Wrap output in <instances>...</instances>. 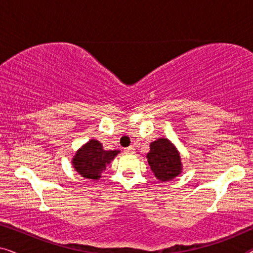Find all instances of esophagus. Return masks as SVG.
<instances>
[{
  "instance_id": "1",
  "label": "esophagus",
  "mask_w": 253,
  "mask_h": 253,
  "mask_svg": "<svg viewBox=\"0 0 253 253\" xmlns=\"http://www.w3.org/2000/svg\"><path fill=\"white\" fill-rule=\"evenodd\" d=\"M124 152H126V153H133L134 148H133V146H130V147L126 148V150H124Z\"/></svg>"
}]
</instances>
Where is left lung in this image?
<instances>
[{
	"instance_id": "8db88e82",
	"label": "left lung",
	"mask_w": 253,
	"mask_h": 253,
	"mask_svg": "<svg viewBox=\"0 0 253 253\" xmlns=\"http://www.w3.org/2000/svg\"><path fill=\"white\" fill-rule=\"evenodd\" d=\"M146 157L151 170L159 181H170L182 172L181 157L177 148L167 138L152 141Z\"/></svg>"
}]
</instances>
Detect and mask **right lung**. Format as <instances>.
<instances>
[{
    "instance_id": "right-lung-1",
    "label": "right lung",
    "mask_w": 253,
    "mask_h": 253,
    "mask_svg": "<svg viewBox=\"0 0 253 253\" xmlns=\"http://www.w3.org/2000/svg\"><path fill=\"white\" fill-rule=\"evenodd\" d=\"M120 151H106L98 140L91 139L76 152L71 164L79 175L88 179H99L101 177L106 166L114 160Z\"/></svg>"
}]
</instances>
